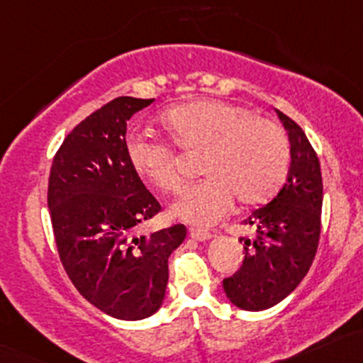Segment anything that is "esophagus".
Wrapping results in <instances>:
<instances>
[{"mask_svg":"<svg viewBox=\"0 0 363 363\" xmlns=\"http://www.w3.org/2000/svg\"><path fill=\"white\" fill-rule=\"evenodd\" d=\"M189 236L196 241H206V240H210V238H213V234L208 233V230H205V229H196V227H191Z\"/></svg>","mask_w":363,"mask_h":363,"instance_id":"esophagus-1","label":"esophagus"}]
</instances>
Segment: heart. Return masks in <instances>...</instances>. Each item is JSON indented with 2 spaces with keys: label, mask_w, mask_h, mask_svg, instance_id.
I'll use <instances>...</instances> for the list:
<instances>
[{
  "label": "heart",
  "mask_w": 363,
  "mask_h": 363,
  "mask_svg": "<svg viewBox=\"0 0 363 363\" xmlns=\"http://www.w3.org/2000/svg\"><path fill=\"white\" fill-rule=\"evenodd\" d=\"M160 123L177 148L201 151L198 170L205 177L172 206L179 218L191 224H215L230 208L233 198L241 206L269 201L288 175L284 130L236 103L198 99L167 110ZM125 157L130 169L153 188L163 193L181 189L177 157L167 143L133 134L125 141Z\"/></svg>",
  "instance_id": "1"
}]
</instances>
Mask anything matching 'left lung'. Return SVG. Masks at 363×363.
I'll use <instances>...</instances> for the list:
<instances>
[{"label":"left lung","mask_w":363,"mask_h":363,"mask_svg":"<svg viewBox=\"0 0 363 363\" xmlns=\"http://www.w3.org/2000/svg\"><path fill=\"white\" fill-rule=\"evenodd\" d=\"M276 111L291 145L288 179L272 200L242 220L255 236L241 238L245 260L222 282L227 298L250 312L270 308L294 291L315 258L320 238V163L303 129Z\"/></svg>","instance_id":"left-lung-1"}]
</instances>
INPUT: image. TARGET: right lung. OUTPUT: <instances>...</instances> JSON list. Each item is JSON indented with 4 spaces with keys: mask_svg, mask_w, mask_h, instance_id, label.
Returning a JSON list of instances; mask_svg holds the SVG:
<instances>
[{
    "mask_svg": "<svg viewBox=\"0 0 363 363\" xmlns=\"http://www.w3.org/2000/svg\"><path fill=\"white\" fill-rule=\"evenodd\" d=\"M153 101L121 96L86 117L60 146L48 182L67 276L91 305L122 320H141L160 308L169 257L186 238L182 224L134 236L162 210L125 157L127 121Z\"/></svg>",
    "mask_w": 363,
    "mask_h": 363,
    "instance_id": "1",
    "label": "right lung"
}]
</instances>
